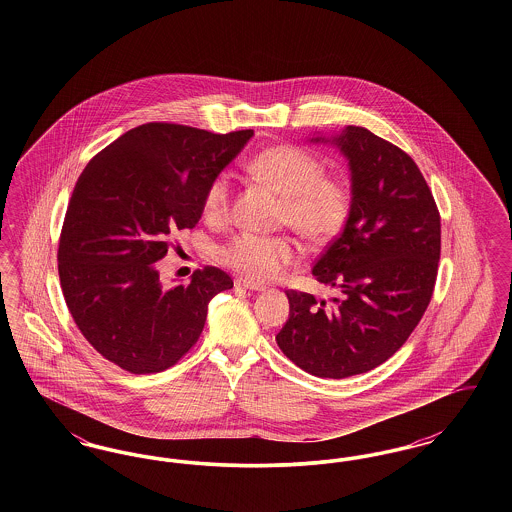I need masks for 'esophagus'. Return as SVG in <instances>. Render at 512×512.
<instances>
[{
  "label": "esophagus",
  "mask_w": 512,
  "mask_h": 512,
  "mask_svg": "<svg viewBox=\"0 0 512 512\" xmlns=\"http://www.w3.org/2000/svg\"><path fill=\"white\" fill-rule=\"evenodd\" d=\"M236 286L245 288V290H251V292H265V286H263V284H257V282L247 280V278H236Z\"/></svg>",
  "instance_id": "34e87169"
}]
</instances>
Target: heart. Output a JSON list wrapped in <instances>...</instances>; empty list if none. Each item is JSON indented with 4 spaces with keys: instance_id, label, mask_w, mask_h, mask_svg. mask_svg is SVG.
Returning a JSON list of instances; mask_svg holds the SVG:
<instances>
[{
    "instance_id": "1",
    "label": "heart",
    "mask_w": 512,
    "mask_h": 512,
    "mask_svg": "<svg viewBox=\"0 0 512 512\" xmlns=\"http://www.w3.org/2000/svg\"><path fill=\"white\" fill-rule=\"evenodd\" d=\"M249 172L284 199L282 224L313 244H328L343 232L351 209L353 190L338 176H328L324 163L299 146H274L257 153ZM234 188L226 172L211 178L203 194V217L219 224L230 217ZM301 247L290 236H259L240 232L219 245L220 265L236 270L247 280H274L297 263Z\"/></svg>"
}]
</instances>
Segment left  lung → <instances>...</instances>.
Segmentation results:
<instances>
[{
  "label": "left lung",
  "mask_w": 512,
  "mask_h": 512,
  "mask_svg": "<svg viewBox=\"0 0 512 512\" xmlns=\"http://www.w3.org/2000/svg\"><path fill=\"white\" fill-rule=\"evenodd\" d=\"M351 167L353 209L313 267L332 303L288 290L282 353L318 378H347L386 363L409 340L438 278L441 219L411 155L363 126L334 136Z\"/></svg>",
  "instance_id": "obj_1"
}]
</instances>
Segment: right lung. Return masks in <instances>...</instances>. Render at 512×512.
Segmentation results:
<instances>
[{
    "mask_svg": "<svg viewBox=\"0 0 512 512\" xmlns=\"http://www.w3.org/2000/svg\"><path fill=\"white\" fill-rule=\"evenodd\" d=\"M253 130L213 134L147 122L122 134L86 165L61 236L59 280L82 336L132 374L176 365L199 340L209 301L234 286L217 267L165 290L155 270L176 230L201 219L207 184Z\"/></svg>",
    "mask_w": 512,
    "mask_h": 512,
    "instance_id": "add662e5",
    "label": "right lung"
}]
</instances>
